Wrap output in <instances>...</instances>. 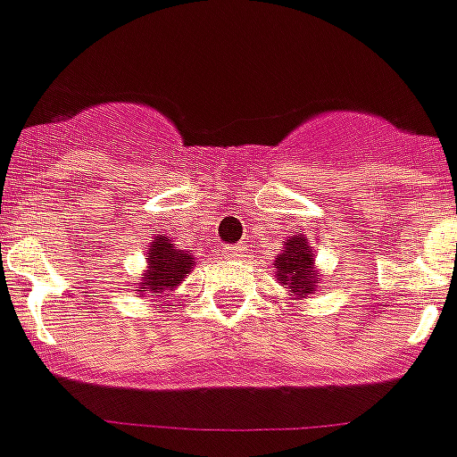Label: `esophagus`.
Wrapping results in <instances>:
<instances>
[{
  "mask_svg": "<svg viewBox=\"0 0 457 457\" xmlns=\"http://www.w3.org/2000/svg\"><path fill=\"white\" fill-rule=\"evenodd\" d=\"M243 245H225L223 248V257L225 259H238V257H243Z\"/></svg>",
  "mask_w": 457,
  "mask_h": 457,
  "instance_id": "1",
  "label": "esophagus"
}]
</instances>
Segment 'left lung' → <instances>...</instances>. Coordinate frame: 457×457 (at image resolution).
<instances>
[{"label": "left lung", "instance_id": "obj_1", "mask_svg": "<svg viewBox=\"0 0 457 457\" xmlns=\"http://www.w3.org/2000/svg\"><path fill=\"white\" fill-rule=\"evenodd\" d=\"M275 268L279 284L295 295L304 297L320 281V275L313 272V253L306 245L304 237L288 238L287 250L277 257Z\"/></svg>", "mask_w": 457, "mask_h": 457}]
</instances>
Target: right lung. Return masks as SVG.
<instances>
[{"instance_id":"add662e5","label":"right lung","mask_w":457,"mask_h":457,"mask_svg":"<svg viewBox=\"0 0 457 457\" xmlns=\"http://www.w3.org/2000/svg\"><path fill=\"white\" fill-rule=\"evenodd\" d=\"M194 257L187 250H176L166 237H157L148 248V270L139 288L151 293H164L176 288L182 277L189 275Z\"/></svg>"}]
</instances>
